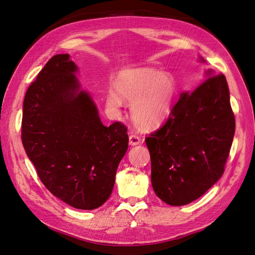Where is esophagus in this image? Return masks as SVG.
Returning a JSON list of instances; mask_svg holds the SVG:
<instances>
[{"instance_id": "esophagus-1", "label": "esophagus", "mask_w": 255, "mask_h": 255, "mask_svg": "<svg viewBox=\"0 0 255 255\" xmlns=\"http://www.w3.org/2000/svg\"><path fill=\"white\" fill-rule=\"evenodd\" d=\"M128 141H129L128 142L129 145H137V144L140 143V138L136 136V135H129Z\"/></svg>"}]
</instances>
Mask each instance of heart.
<instances>
[{"label":"heart","instance_id":"obj_1","mask_svg":"<svg viewBox=\"0 0 255 255\" xmlns=\"http://www.w3.org/2000/svg\"><path fill=\"white\" fill-rule=\"evenodd\" d=\"M176 91V81L169 72L150 67L128 68L116 76L114 88L106 94V106L113 113H119L125 100L132 102L130 113L136 126L153 130L170 116Z\"/></svg>","mask_w":255,"mask_h":255}]
</instances>
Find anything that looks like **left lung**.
I'll use <instances>...</instances> for the list:
<instances>
[{"label":"left lung","instance_id":"obj_1","mask_svg":"<svg viewBox=\"0 0 255 255\" xmlns=\"http://www.w3.org/2000/svg\"><path fill=\"white\" fill-rule=\"evenodd\" d=\"M204 78L192 92H182L165 126L145 138L153 190L172 206L195 201L220 179L233 142L226 76L208 69Z\"/></svg>","mask_w":255,"mask_h":255}]
</instances>
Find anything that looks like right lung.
Masks as SVG:
<instances>
[{"label": "right lung", "mask_w": 255, "mask_h": 255, "mask_svg": "<svg viewBox=\"0 0 255 255\" xmlns=\"http://www.w3.org/2000/svg\"><path fill=\"white\" fill-rule=\"evenodd\" d=\"M78 72L69 54L48 61L26 91L21 137L44 186L68 205L90 211L110 198L128 137L120 122L103 125Z\"/></svg>", "instance_id": "right-lung-1"}]
</instances>
